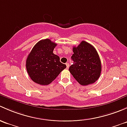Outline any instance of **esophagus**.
<instances>
[{
    "label": "esophagus",
    "instance_id": "obj_1",
    "mask_svg": "<svg viewBox=\"0 0 127 127\" xmlns=\"http://www.w3.org/2000/svg\"><path fill=\"white\" fill-rule=\"evenodd\" d=\"M66 68H69V64L68 63H66Z\"/></svg>",
    "mask_w": 127,
    "mask_h": 127
}]
</instances>
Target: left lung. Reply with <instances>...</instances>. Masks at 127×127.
I'll return each mask as SVG.
<instances>
[{
  "label": "left lung",
  "instance_id": "8db88e82",
  "mask_svg": "<svg viewBox=\"0 0 127 127\" xmlns=\"http://www.w3.org/2000/svg\"><path fill=\"white\" fill-rule=\"evenodd\" d=\"M71 56L73 64L69 71L74 79L82 86L95 83L101 74V64L95 48L89 43L82 41L77 47L73 48Z\"/></svg>",
  "mask_w": 127,
  "mask_h": 127
}]
</instances>
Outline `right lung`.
<instances>
[{"label": "right lung", "mask_w": 127, "mask_h": 127, "mask_svg": "<svg viewBox=\"0 0 127 127\" xmlns=\"http://www.w3.org/2000/svg\"><path fill=\"white\" fill-rule=\"evenodd\" d=\"M57 44L49 39L40 40L32 48L26 60V69L30 78L40 85H48L66 68L53 53Z\"/></svg>", "instance_id": "add662e5"}]
</instances>
